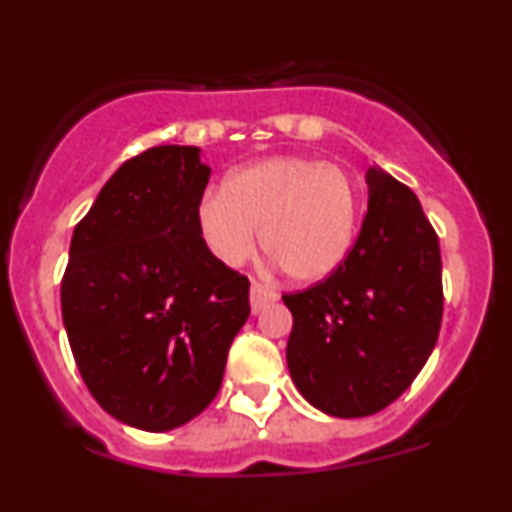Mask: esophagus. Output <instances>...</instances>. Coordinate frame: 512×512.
<instances>
[{
	"label": "esophagus",
	"instance_id": "obj_1",
	"mask_svg": "<svg viewBox=\"0 0 512 512\" xmlns=\"http://www.w3.org/2000/svg\"><path fill=\"white\" fill-rule=\"evenodd\" d=\"M274 301H276V293L274 291H269L267 286H262V284H257V281H252V286H250V308H252V313H260L264 305H269V303H274Z\"/></svg>",
	"mask_w": 512,
	"mask_h": 512
}]
</instances>
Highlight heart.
Masks as SVG:
<instances>
[{"mask_svg":"<svg viewBox=\"0 0 512 512\" xmlns=\"http://www.w3.org/2000/svg\"><path fill=\"white\" fill-rule=\"evenodd\" d=\"M197 233L226 267H240L262 248L296 284L332 276L354 248L358 192L332 163L272 156L233 170L223 192L199 199Z\"/></svg>","mask_w":512,"mask_h":512,"instance_id":"heart-1","label":"heart"}]
</instances>
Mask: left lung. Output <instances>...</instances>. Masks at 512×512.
Instances as JSON below:
<instances>
[{"instance_id":"left-lung-1","label":"left lung","mask_w":512,"mask_h":512,"mask_svg":"<svg viewBox=\"0 0 512 512\" xmlns=\"http://www.w3.org/2000/svg\"><path fill=\"white\" fill-rule=\"evenodd\" d=\"M368 211L346 262L284 296L293 315L286 363L315 409L358 419L414 383L443 317L438 236L421 202L383 168L366 170Z\"/></svg>"}]
</instances>
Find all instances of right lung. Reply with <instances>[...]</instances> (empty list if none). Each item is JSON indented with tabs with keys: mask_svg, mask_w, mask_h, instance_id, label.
Listing matches in <instances>:
<instances>
[{
	"mask_svg": "<svg viewBox=\"0 0 512 512\" xmlns=\"http://www.w3.org/2000/svg\"><path fill=\"white\" fill-rule=\"evenodd\" d=\"M211 168L199 146L129 158L74 228L62 320L101 407L142 431H173L219 392L250 281L207 250L195 211Z\"/></svg>",
	"mask_w": 512,
	"mask_h": 512,
	"instance_id": "obj_1",
	"label": "right lung"
}]
</instances>
